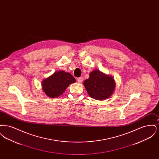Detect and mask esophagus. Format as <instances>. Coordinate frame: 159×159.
I'll return each instance as SVG.
<instances>
[{
  "instance_id": "obj_1",
  "label": "esophagus",
  "mask_w": 159,
  "mask_h": 159,
  "mask_svg": "<svg viewBox=\"0 0 159 159\" xmlns=\"http://www.w3.org/2000/svg\"><path fill=\"white\" fill-rule=\"evenodd\" d=\"M83 77H78V78H77V82H78L79 83H82V82H83Z\"/></svg>"
}]
</instances>
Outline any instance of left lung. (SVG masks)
<instances>
[{
  "instance_id": "left-lung-1",
  "label": "left lung",
  "mask_w": 159,
  "mask_h": 159,
  "mask_svg": "<svg viewBox=\"0 0 159 159\" xmlns=\"http://www.w3.org/2000/svg\"><path fill=\"white\" fill-rule=\"evenodd\" d=\"M83 84L91 98L98 100L109 98L116 86L111 76H107L97 70L91 72L89 78L84 81Z\"/></svg>"
}]
</instances>
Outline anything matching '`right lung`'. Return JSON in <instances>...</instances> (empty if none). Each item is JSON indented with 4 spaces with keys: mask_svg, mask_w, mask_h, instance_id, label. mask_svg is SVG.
<instances>
[{
    "mask_svg": "<svg viewBox=\"0 0 159 159\" xmlns=\"http://www.w3.org/2000/svg\"><path fill=\"white\" fill-rule=\"evenodd\" d=\"M76 79L70 73L63 71H56L42 82V89L50 98H57L62 95L69 84L75 83Z\"/></svg>",
    "mask_w": 159,
    "mask_h": 159,
    "instance_id": "right-lung-1",
    "label": "right lung"
}]
</instances>
